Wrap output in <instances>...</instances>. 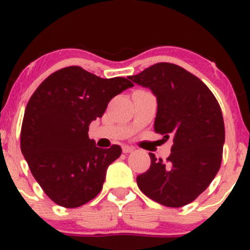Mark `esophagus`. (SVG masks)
I'll list each match as a JSON object with an SVG mask.
<instances>
[{"label": "esophagus", "mask_w": 250, "mask_h": 250, "mask_svg": "<svg viewBox=\"0 0 250 250\" xmlns=\"http://www.w3.org/2000/svg\"><path fill=\"white\" fill-rule=\"evenodd\" d=\"M122 151H123V153H125V154L133 153L134 148H133V147H129V146H123V147H122Z\"/></svg>", "instance_id": "1"}]
</instances>
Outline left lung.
I'll list each match as a JSON object with an SVG mask.
<instances>
[{"mask_svg":"<svg viewBox=\"0 0 250 250\" xmlns=\"http://www.w3.org/2000/svg\"><path fill=\"white\" fill-rule=\"evenodd\" d=\"M157 100L154 130L173 139L166 161L150 156V167L136 177L149 199L179 208L193 202L219 171L225 143L220 104L200 79L173 63L161 62L129 76Z\"/></svg>","mask_w":250,"mask_h":250,"instance_id":"obj_1","label":"left lung"}]
</instances>
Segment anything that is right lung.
Wrapping results in <instances>:
<instances>
[{
	"mask_svg": "<svg viewBox=\"0 0 250 250\" xmlns=\"http://www.w3.org/2000/svg\"><path fill=\"white\" fill-rule=\"evenodd\" d=\"M133 83L102 79L71 65L51 74L30 97L21 129V151L45 194L56 205L76 208L101 191L105 173L122 153L120 146L96 147L89 125L109 101Z\"/></svg>",
	"mask_w": 250,
	"mask_h": 250,
	"instance_id": "obj_1",
	"label": "right lung"
}]
</instances>
